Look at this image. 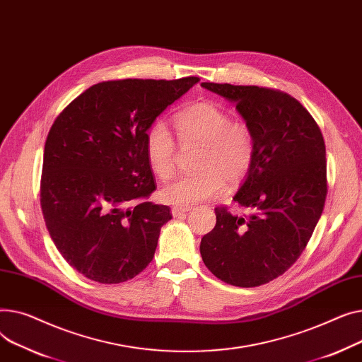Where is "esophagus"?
<instances>
[{
    "label": "esophagus",
    "instance_id": "1",
    "mask_svg": "<svg viewBox=\"0 0 362 362\" xmlns=\"http://www.w3.org/2000/svg\"><path fill=\"white\" fill-rule=\"evenodd\" d=\"M171 211H173L174 218H184L189 211V209L188 207H173Z\"/></svg>",
    "mask_w": 362,
    "mask_h": 362
}]
</instances>
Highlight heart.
<instances>
[{"instance_id": "1", "label": "heart", "mask_w": 362, "mask_h": 362, "mask_svg": "<svg viewBox=\"0 0 362 362\" xmlns=\"http://www.w3.org/2000/svg\"><path fill=\"white\" fill-rule=\"evenodd\" d=\"M182 146H202L197 168L202 171L182 175L160 189V199L180 207L207 202L221 194L226 181H243L254 160V136L250 127L232 121L221 106L199 102L182 110L175 118ZM146 159L160 180L175 171V141L165 122L156 121L144 134Z\"/></svg>"}]
</instances>
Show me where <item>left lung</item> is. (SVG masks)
<instances>
[{
  "label": "left lung",
  "mask_w": 362,
  "mask_h": 362,
  "mask_svg": "<svg viewBox=\"0 0 362 362\" xmlns=\"http://www.w3.org/2000/svg\"><path fill=\"white\" fill-rule=\"evenodd\" d=\"M229 102L254 136V160L233 202L245 216L215 209L216 225L202 238L206 267L225 284L252 288L284 274L301 256L323 214L326 146L295 98L259 86L202 83Z\"/></svg>",
  "instance_id": "obj_1"
}]
</instances>
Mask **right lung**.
<instances>
[{
    "label": "right lung",
    "mask_w": 362,
    "mask_h": 362,
    "mask_svg": "<svg viewBox=\"0 0 362 362\" xmlns=\"http://www.w3.org/2000/svg\"><path fill=\"white\" fill-rule=\"evenodd\" d=\"M199 81H102L54 121L42 166V214L61 256L84 278L121 284L152 262L160 228L173 215L146 200L156 182L144 134Z\"/></svg>",
    "instance_id": "obj_1"
}]
</instances>
